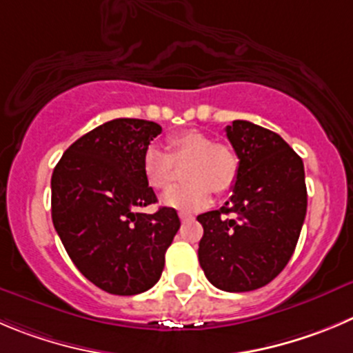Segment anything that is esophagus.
Instances as JSON below:
<instances>
[{"instance_id":"obj_1","label":"esophagus","mask_w":353,"mask_h":353,"mask_svg":"<svg viewBox=\"0 0 353 353\" xmlns=\"http://www.w3.org/2000/svg\"><path fill=\"white\" fill-rule=\"evenodd\" d=\"M180 220H182V221H190V220H194V216L190 213H185V211H182V213H180Z\"/></svg>"}]
</instances>
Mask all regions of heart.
I'll use <instances>...</instances> for the list:
<instances>
[{
  "mask_svg": "<svg viewBox=\"0 0 353 353\" xmlns=\"http://www.w3.org/2000/svg\"><path fill=\"white\" fill-rule=\"evenodd\" d=\"M168 154L149 145L142 154V173L147 185L166 190L173 183L174 164H187L189 183L164 194L163 204L179 211H199L211 201V190L227 194L234 189L239 174V157L232 147L216 143L199 130H185L168 139Z\"/></svg>",
  "mask_w": 353,
  "mask_h": 353,
  "instance_id": "obj_1",
  "label": "heart"
}]
</instances>
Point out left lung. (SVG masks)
I'll use <instances>...</instances> for the list:
<instances>
[{"instance_id":"obj_1","label":"left lung","mask_w":353,"mask_h":353,"mask_svg":"<svg viewBox=\"0 0 353 353\" xmlns=\"http://www.w3.org/2000/svg\"><path fill=\"white\" fill-rule=\"evenodd\" d=\"M225 132L239 174L230 201L197 216L204 229L197 254L214 288L244 293L274 281L293 256L307 185L303 161L277 133L241 119Z\"/></svg>"}]
</instances>
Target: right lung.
I'll list each match as a JSON object with an SVG mask.
<instances>
[{
	"label": "right lung",
	"instance_id": "1",
	"mask_svg": "<svg viewBox=\"0 0 353 353\" xmlns=\"http://www.w3.org/2000/svg\"><path fill=\"white\" fill-rule=\"evenodd\" d=\"M159 133L154 121H107L76 140L53 170V227L78 270L110 294L150 290L180 229L173 208L139 211L157 201L142 154Z\"/></svg>",
	"mask_w": 353,
	"mask_h": 353
}]
</instances>
